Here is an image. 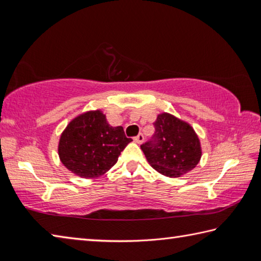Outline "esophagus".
Returning a JSON list of instances; mask_svg holds the SVG:
<instances>
[{"mask_svg":"<svg viewBox=\"0 0 261 261\" xmlns=\"http://www.w3.org/2000/svg\"><path fill=\"white\" fill-rule=\"evenodd\" d=\"M144 136H143V134H139L138 136H137V137H135V138H134V140L136 141V143L137 144H143L144 143Z\"/></svg>","mask_w":261,"mask_h":261,"instance_id":"34e87169","label":"esophagus"}]
</instances>
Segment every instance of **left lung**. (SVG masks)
Segmentation results:
<instances>
[{
    "label": "left lung",
    "instance_id": "obj_1",
    "mask_svg": "<svg viewBox=\"0 0 261 261\" xmlns=\"http://www.w3.org/2000/svg\"><path fill=\"white\" fill-rule=\"evenodd\" d=\"M154 126L153 140L140 146L153 169L174 178L194 169L202 152L193 127L169 113L159 114Z\"/></svg>",
    "mask_w": 261,
    "mask_h": 261
}]
</instances>
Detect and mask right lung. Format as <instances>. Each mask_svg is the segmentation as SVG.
Listing matches in <instances>:
<instances>
[{
	"label": "right lung",
	"mask_w": 261,
	"mask_h": 261,
	"mask_svg": "<svg viewBox=\"0 0 261 261\" xmlns=\"http://www.w3.org/2000/svg\"><path fill=\"white\" fill-rule=\"evenodd\" d=\"M131 141L122 126L109 124L102 110H88L69 122L61 134L57 151L69 171L93 179L107 173Z\"/></svg>",
	"instance_id": "add662e5"
}]
</instances>
